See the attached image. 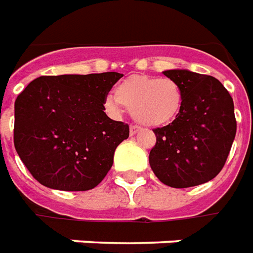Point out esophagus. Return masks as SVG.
<instances>
[{"label":"esophagus","mask_w":253,"mask_h":253,"mask_svg":"<svg viewBox=\"0 0 253 253\" xmlns=\"http://www.w3.org/2000/svg\"><path fill=\"white\" fill-rule=\"evenodd\" d=\"M140 129L141 128H140V126H137V125H130V128H129V133L133 136V134H136L137 132H139Z\"/></svg>","instance_id":"34e87169"}]
</instances>
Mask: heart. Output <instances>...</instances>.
Returning <instances> with one entry per match:
<instances>
[{"instance_id": "b5f03b06", "label": "heart", "mask_w": 253, "mask_h": 253, "mask_svg": "<svg viewBox=\"0 0 253 253\" xmlns=\"http://www.w3.org/2000/svg\"><path fill=\"white\" fill-rule=\"evenodd\" d=\"M183 101V88L175 79L132 75L116 87L114 97L105 99V106L112 113L124 106L140 124L162 126L178 117Z\"/></svg>"}]
</instances>
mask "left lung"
I'll return each instance as SVG.
<instances>
[{
    "mask_svg": "<svg viewBox=\"0 0 253 253\" xmlns=\"http://www.w3.org/2000/svg\"><path fill=\"white\" fill-rule=\"evenodd\" d=\"M163 74L182 86L185 101L171 124L154 129L149 166L169 187L202 185L217 176L228 159L237 126L233 99L214 77L187 70Z\"/></svg>",
    "mask_w": 253,
    "mask_h": 253,
    "instance_id": "1",
    "label": "left lung"
}]
</instances>
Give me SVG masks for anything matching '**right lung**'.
<instances>
[{
  "mask_svg": "<svg viewBox=\"0 0 253 253\" xmlns=\"http://www.w3.org/2000/svg\"><path fill=\"white\" fill-rule=\"evenodd\" d=\"M120 73L43 75L18 94L13 140L35 179L49 189L84 191L113 165L129 125L105 113V99Z\"/></svg>",
  "mask_w": 253,
  "mask_h": 253,
  "instance_id": "add662e5",
  "label": "right lung"
}]
</instances>
